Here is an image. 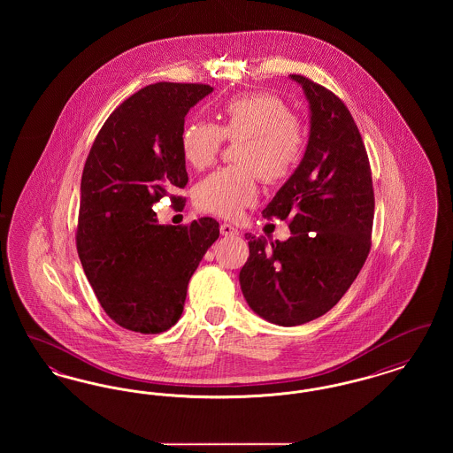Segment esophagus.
<instances>
[{
    "instance_id": "obj_1",
    "label": "esophagus",
    "mask_w": 453,
    "mask_h": 453,
    "mask_svg": "<svg viewBox=\"0 0 453 453\" xmlns=\"http://www.w3.org/2000/svg\"><path fill=\"white\" fill-rule=\"evenodd\" d=\"M220 234H222V236L231 237L237 236L239 233H237V229L233 226V224L224 222V224H220Z\"/></svg>"
}]
</instances>
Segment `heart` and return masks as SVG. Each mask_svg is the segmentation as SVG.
Here are the masks:
<instances>
[{
    "mask_svg": "<svg viewBox=\"0 0 453 453\" xmlns=\"http://www.w3.org/2000/svg\"><path fill=\"white\" fill-rule=\"evenodd\" d=\"M219 119V127L203 120L188 122L180 148L192 168L203 170L214 165L226 139L239 141L234 148L239 165L205 176L194 188L200 211L236 217L257 202L258 174L268 183H279L296 172L307 146V130L280 96L265 91L226 100Z\"/></svg>",
    "mask_w": 453,
    "mask_h": 453,
    "instance_id": "obj_1",
    "label": "heart"
}]
</instances>
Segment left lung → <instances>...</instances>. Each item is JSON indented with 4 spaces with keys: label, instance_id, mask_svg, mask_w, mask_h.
Here are the masks:
<instances>
[{
    "label": "left lung",
    "instance_id": "8db88e82",
    "mask_svg": "<svg viewBox=\"0 0 453 453\" xmlns=\"http://www.w3.org/2000/svg\"><path fill=\"white\" fill-rule=\"evenodd\" d=\"M311 105V135L299 168L263 217L288 222L292 236L266 244L248 234L241 290L263 319L299 326L346 294L372 246L375 196L365 146L349 110L327 88L292 74Z\"/></svg>",
    "mask_w": 453,
    "mask_h": 453
}]
</instances>
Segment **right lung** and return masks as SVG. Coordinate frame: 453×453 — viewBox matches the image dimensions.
Wrapping results in <instances>:
<instances>
[{
  "mask_svg": "<svg viewBox=\"0 0 453 453\" xmlns=\"http://www.w3.org/2000/svg\"><path fill=\"white\" fill-rule=\"evenodd\" d=\"M212 87L154 83L115 108L95 137L81 176L76 250L111 321L157 334L183 312L187 287L219 237V222L159 224L152 203L185 188V115Z\"/></svg>",
  "mask_w": 453,
  "mask_h": 453,
  "instance_id": "right-lung-1",
  "label": "right lung"
}]
</instances>
